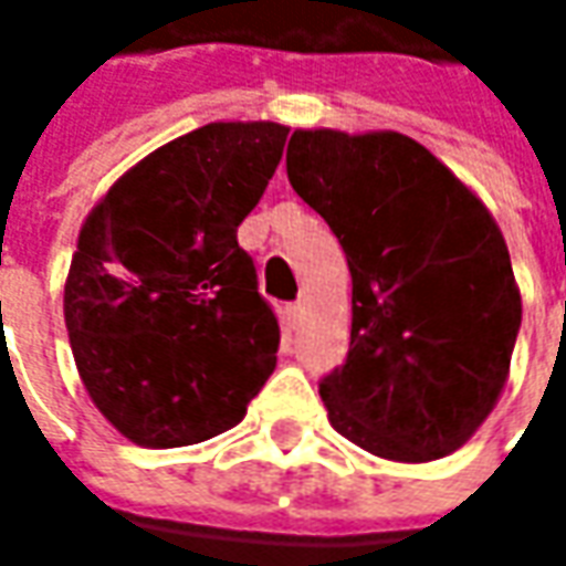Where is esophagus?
<instances>
[{
    "mask_svg": "<svg viewBox=\"0 0 566 566\" xmlns=\"http://www.w3.org/2000/svg\"><path fill=\"white\" fill-rule=\"evenodd\" d=\"M283 315H286V324L295 327V324L302 321V315H305V305H302V302H290V305L283 308Z\"/></svg>",
    "mask_w": 566,
    "mask_h": 566,
    "instance_id": "esophagus-1",
    "label": "esophagus"
}]
</instances>
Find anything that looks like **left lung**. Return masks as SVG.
Listing matches in <instances>:
<instances>
[{"label":"left lung","instance_id":"left-lung-1","mask_svg":"<svg viewBox=\"0 0 566 566\" xmlns=\"http://www.w3.org/2000/svg\"><path fill=\"white\" fill-rule=\"evenodd\" d=\"M286 176L353 273L349 353L317 384L331 424L397 463L453 453L501 397L523 317L497 223L397 132H293Z\"/></svg>","mask_w":566,"mask_h":566}]
</instances>
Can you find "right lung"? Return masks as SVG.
<instances>
[{
  "mask_svg": "<svg viewBox=\"0 0 566 566\" xmlns=\"http://www.w3.org/2000/svg\"><path fill=\"white\" fill-rule=\"evenodd\" d=\"M276 122H210L157 147L77 235L65 327L91 400L142 447L242 422L276 368L280 324L235 239L283 157Z\"/></svg>",
  "mask_w": 566,
  "mask_h": 566,
  "instance_id": "right-lung-1",
  "label": "right lung"
}]
</instances>
